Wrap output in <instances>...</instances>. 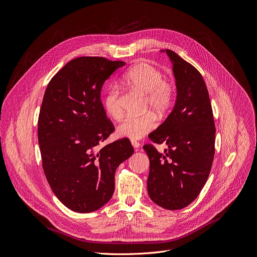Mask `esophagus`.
Returning a JSON list of instances; mask_svg holds the SVG:
<instances>
[{"instance_id":"1","label":"esophagus","mask_w":257,"mask_h":257,"mask_svg":"<svg viewBox=\"0 0 257 257\" xmlns=\"http://www.w3.org/2000/svg\"><path fill=\"white\" fill-rule=\"evenodd\" d=\"M132 145H133V147L135 148V149H138L139 147H140V143L139 142H137V141H132Z\"/></svg>"}]
</instances>
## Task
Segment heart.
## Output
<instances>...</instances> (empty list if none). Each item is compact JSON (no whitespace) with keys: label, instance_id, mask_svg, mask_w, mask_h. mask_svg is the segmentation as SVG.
Returning <instances> with one entry per match:
<instances>
[{"label":"heart","instance_id":"b5f03b06","mask_svg":"<svg viewBox=\"0 0 257 257\" xmlns=\"http://www.w3.org/2000/svg\"><path fill=\"white\" fill-rule=\"evenodd\" d=\"M125 84L135 91L146 94L145 106L150 107L157 113L167 111L174 100V85L163 78V74L154 66L140 63L128 69L122 76ZM105 113L112 119L122 116L119 91L115 87H109L102 100ZM156 117L152 112L142 115L125 117L117 126L116 134L121 138L138 140L155 128Z\"/></svg>","mask_w":257,"mask_h":257}]
</instances>
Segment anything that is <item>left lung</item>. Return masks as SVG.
<instances>
[{
  "label": "left lung",
  "instance_id": "1",
  "mask_svg": "<svg viewBox=\"0 0 257 257\" xmlns=\"http://www.w3.org/2000/svg\"><path fill=\"white\" fill-rule=\"evenodd\" d=\"M169 57L176 83L175 105L156 131L153 143H165L159 153L145 145L150 160L147 182L150 198L166 210L187 207L206 184L215 155L216 127L209 92L200 73L170 49Z\"/></svg>",
  "mask_w": 257,
  "mask_h": 257
}]
</instances>
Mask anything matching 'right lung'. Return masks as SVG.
Listing matches in <instances>:
<instances>
[{
	"label": "right lung",
	"instance_id": "add662e5",
	"mask_svg": "<svg viewBox=\"0 0 257 257\" xmlns=\"http://www.w3.org/2000/svg\"><path fill=\"white\" fill-rule=\"evenodd\" d=\"M124 65L99 57L74 59L44 92L37 130L42 168L51 190L74 212L91 213L108 202L116 168L134 154L125 138L98 147L114 131L101 89Z\"/></svg>",
	"mask_w": 257,
	"mask_h": 257
}]
</instances>
